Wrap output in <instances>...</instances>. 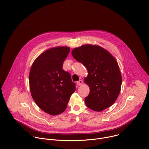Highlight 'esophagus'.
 I'll return each mask as SVG.
<instances>
[{
	"mask_svg": "<svg viewBox=\"0 0 149 149\" xmlns=\"http://www.w3.org/2000/svg\"><path fill=\"white\" fill-rule=\"evenodd\" d=\"M77 85H78V86H80V85H81L83 84V81H82V80H79V81H78L77 82Z\"/></svg>",
	"mask_w": 149,
	"mask_h": 149,
	"instance_id": "1",
	"label": "esophagus"
}]
</instances>
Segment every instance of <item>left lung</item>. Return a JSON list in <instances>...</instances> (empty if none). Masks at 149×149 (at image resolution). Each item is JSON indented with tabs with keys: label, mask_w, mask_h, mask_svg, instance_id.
<instances>
[{
	"label": "left lung",
	"mask_w": 149,
	"mask_h": 149,
	"mask_svg": "<svg viewBox=\"0 0 149 149\" xmlns=\"http://www.w3.org/2000/svg\"><path fill=\"white\" fill-rule=\"evenodd\" d=\"M71 53L88 71V77L84 79L90 88L89 94L85 98L86 106L102 111L113 105L122 84L121 74L115 58L98 45H82L74 49Z\"/></svg>",
	"instance_id": "1"
}]
</instances>
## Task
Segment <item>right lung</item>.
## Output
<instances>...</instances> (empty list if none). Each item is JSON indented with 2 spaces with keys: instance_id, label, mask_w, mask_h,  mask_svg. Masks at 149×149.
<instances>
[{
  "instance_id": "1",
  "label": "right lung",
  "mask_w": 149,
  "mask_h": 149,
  "mask_svg": "<svg viewBox=\"0 0 149 149\" xmlns=\"http://www.w3.org/2000/svg\"><path fill=\"white\" fill-rule=\"evenodd\" d=\"M70 50L67 46L49 49L35 59L30 70L31 96L41 110L52 116L65 110L76 89L70 73L63 70Z\"/></svg>"
}]
</instances>
